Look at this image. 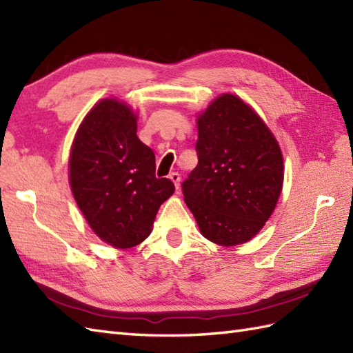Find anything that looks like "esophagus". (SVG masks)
Instances as JSON below:
<instances>
[{
  "instance_id": "esophagus-1",
  "label": "esophagus",
  "mask_w": 353,
  "mask_h": 353,
  "mask_svg": "<svg viewBox=\"0 0 353 353\" xmlns=\"http://www.w3.org/2000/svg\"><path fill=\"white\" fill-rule=\"evenodd\" d=\"M170 179H171V182L174 183L176 190H179V186H180V174H179V173H171V174H170Z\"/></svg>"
}]
</instances>
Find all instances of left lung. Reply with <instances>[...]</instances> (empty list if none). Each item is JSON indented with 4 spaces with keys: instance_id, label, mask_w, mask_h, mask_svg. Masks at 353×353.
<instances>
[{
    "instance_id": "left-lung-1",
    "label": "left lung",
    "mask_w": 353,
    "mask_h": 353,
    "mask_svg": "<svg viewBox=\"0 0 353 353\" xmlns=\"http://www.w3.org/2000/svg\"><path fill=\"white\" fill-rule=\"evenodd\" d=\"M199 163L183 183L201 234L223 247L250 241L281 194L280 145L239 97L219 96L199 117Z\"/></svg>"
}]
</instances>
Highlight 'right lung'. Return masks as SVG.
<instances>
[{"label": "right lung", "instance_id": "1", "mask_svg": "<svg viewBox=\"0 0 353 353\" xmlns=\"http://www.w3.org/2000/svg\"><path fill=\"white\" fill-rule=\"evenodd\" d=\"M157 161L137 137L132 110L105 99L77 132L69 159L72 192L88 225L106 243L132 248L150 234L161 204L174 192L154 176Z\"/></svg>", "mask_w": 353, "mask_h": 353}]
</instances>
